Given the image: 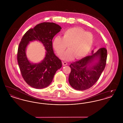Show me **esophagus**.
I'll use <instances>...</instances> for the list:
<instances>
[{"instance_id":"esophagus-1","label":"esophagus","mask_w":123,"mask_h":123,"mask_svg":"<svg viewBox=\"0 0 123 123\" xmlns=\"http://www.w3.org/2000/svg\"><path fill=\"white\" fill-rule=\"evenodd\" d=\"M62 64H63V65H64V66H65V65H67V63L66 62H63V63H62Z\"/></svg>"}]
</instances>
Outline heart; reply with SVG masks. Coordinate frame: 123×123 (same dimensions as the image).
Returning a JSON list of instances; mask_svg holds the SVG:
<instances>
[{
  "instance_id": "b5f03b06",
  "label": "heart",
  "mask_w": 123,
  "mask_h": 123,
  "mask_svg": "<svg viewBox=\"0 0 123 123\" xmlns=\"http://www.w3.org/2000/svg\"><path fill=\"white\" fill-rule=\"evenodd\" d=\"M94 43L93 34L78 27L66 29L63 33V36H57L53 40V46L56 53L61 56L66 49L62 59L70 60L74 57L81 59L88 54Z\"/></svg>"
}]
</instances>
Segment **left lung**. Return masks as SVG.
<instances>
[{"label": "left lung", "mask_w": 123, "mask_h": 123, "mask_svg": "<svg viewBox=\"0 0 123 123\" xmlns=\"http://www.w3.org/2000/svg\"><path fill=\"white\" fill-rule=\"evenodd\" d=\"M87 56L70 65L71 71L69 76L70 86L77 90H84L93 86L99 79L105 68L107 59V50L100 48L95 53ZM98 57V62L93 66L88 65Z\"/></svg>", "instance_id": "8db88e82"}]
</instances>
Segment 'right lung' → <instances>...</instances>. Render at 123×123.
I'll use <instances>...</instances> for the list:
<instances>
[{"label":"right lung","mask_w":123,"mask_h":123,"mask_svg":"<svg viewBox=\"0 0 123 123\" xmlns=\"http://www.w3.org/2000/svg\"><path fill=\"white\" fill-rule=\"evenodd\" d=\"M60 26L53 23L44 22L28 30L18 48V63L24 81L33 88L41 89L49 86L56 72L62 67V62L54 54L53 49V37L60 31ZM41 42L47 51L44 60L38 64H32L26 57L25 48L29 41Z\"/></svg>","instance_id":"obj_1"}]
</instances>
